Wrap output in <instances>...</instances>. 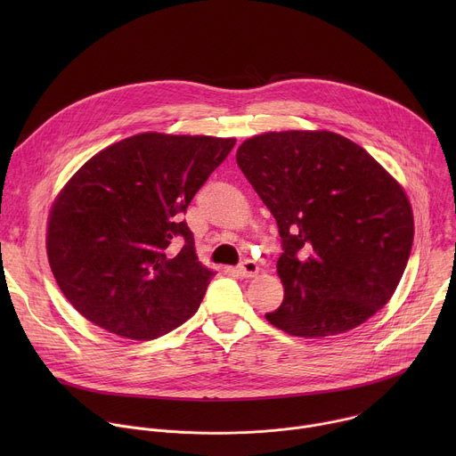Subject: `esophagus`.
Here are the masks:
<instances>
[{
  "instance_id": "1",
  "label": "esophagus",
  "mask_w": 456,
  "mask_h": 456,
  "mask_svg": "<svg viewBox=\"0 0 456 456\" xmlns=\"http://www.w3.org/2000/svg\"><path fill=\"white\" fill-rule=\"evenodd\" d=\"M259 273V265L252 259H245V262L238 267V274L243 278H254Z\"/></svg>"
}]
</instances>
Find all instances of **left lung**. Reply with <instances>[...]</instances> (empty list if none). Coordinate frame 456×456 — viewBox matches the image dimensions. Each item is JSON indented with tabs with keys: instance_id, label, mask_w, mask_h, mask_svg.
Here are the masks:
<instances>
[{
	"instance_id": "8db88e82",
	"label": "left lung",
	"mask_w": 456,
	"mask_h": 456,
	"mask_svg": "<svg viewBox=\"0 0 456 456\" xmlns=\"http://www.w3.org/2000/svg\"><path fill=\"white\" fill-rule=\"evenodd\" d=\"M236 162L276 218L285 296L265 314L299 338L352 330L394 296L413 245L401 183L368 151L332 132H269Z\"/></svg>"
}]
</instances>
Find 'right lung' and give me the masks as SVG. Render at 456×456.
I'll list each match as a JSON object with an SVG mask.
<instances>
[{
    "mask_svg": "<svg viewBox=\"0 0 456 456\" xmlns=\"http://www.w3.org/2000/svg\"><path fill=\"white\" fill-rule=\"evenodd\" d=\"M234 139L141 134L92 157L55 199L46 231L53 278L97 327L148 341L199 310L213 271L182 215Z\"/></svg>",
    "mask_w": 456,
    "mask_h": 456,
    "instance_id": "obj_1",
    "label": "right lung"
}]
</instances>
